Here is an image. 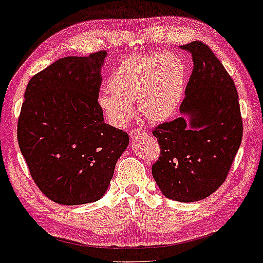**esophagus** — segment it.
Listing matches in <instances>:
<instances>
[{
  "label": "esophagus",
  "instance_id": "1",
  "mask_svg": "<svg viewBox=\"0 0 263 263\" xmlns=\"http://www.w3.org/2000/svg\"><path fill=\"white\" fill-rule=\"evenodd\" d=\"M144 132L141 131V129H132L131 132H129V136H131L132 140H136V138H138L140 136H143Z\"/></svg>",
  "mask_w": 263,
  "mask_h": 263
}]
</instances>
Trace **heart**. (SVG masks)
<instances>
[{"instance_id": "obj_1", "label": "heart", "mask_w": 263, "mask_h": 263, "mask_svg": "<svg viewBox=\"0 0 263 263\" xmlns=\"http://www.w3.org/2000/svg\"><path fill=\"white\" fill-rule=\"evenodd\" d=\"M186 79V64L177 54L132 55L115 69L107 83L110 92L99 93L98 106L116 127L129 122L135 102L147 121H167L182 105Z\"/></svg>"}]
</instances>
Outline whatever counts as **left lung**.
<instances>
[{"label":"left lung","mask_w":263,"mask_h":263,"mask_svg":"<svg viewBox=\"0 0 263 263\" xmlns=\"http://www.w3.org/2000/svg\"><path fill=\"white\" fill-rule=\"evenodd\" d=\"M180 49L192 54L194 69L182 116L152 132L161 146L152 176L165 198L192 203L225 182L242 140V120L234 80L210 48L192 42Z\"/></svg>","instance_id":"8db88e82"}]
</instances>
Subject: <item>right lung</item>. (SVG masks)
<instances>
[{"mask_svg": "<svg viewBox=\"0 0 263 263\" xmlns=\"http://www.w3.org/2000/svg\"><path fill=\"white\" fill-rule=\"evenodd\" d=\"M105 50L65 57L29 80L17 138L31 176L50 200L93 203L104 197L128 135L107 125L98 106Z\"/></svg>", "mask_w": 263, "mask_h": 263, "instance_id": "add662e5", "label": "right lung"}]
</instances>
